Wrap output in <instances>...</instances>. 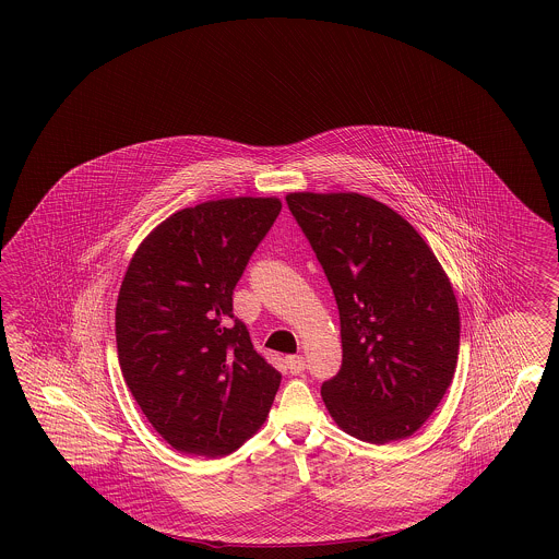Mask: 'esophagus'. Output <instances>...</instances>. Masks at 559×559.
Wrapping results in <instances>:
<instances>
[{
  "label": "esophagus",
  "instance_id": "esophagus-1",
  "mask_svg": "<svg viewBox=\"0 0 559 559\" xmlns=\"http://www.w3.org/2000/svg\"><path fill=\"white\" fill-rule=\"evenodd\" d=\"M285 365H287V371L290 374H299L305 371V358L304 356H287L285 358Z\"/></svg>",
  "mask_w": 559,
  "mask_h": 559
}]
</instances>
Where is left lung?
Instances as JSON below:
<instances>
[{
  "label": "left lung",
  "mask_w": 559,
  "mask_h": 559,
  "mask_svg": "<svg viewBox=\"0 0 559 559\" xmlns=\"http://www.w3.org/2000/svg\"><path fill=\"white\" fill-rule=\"evenodd\" d=\"M287 204L338 305L342 367L323 383V404L356 439L412 437L457 367L461 322L447 272L423 236L371 197L290 192Z\"/></svg>",
  "instance_id": "8db88e82"
}]
</instances>
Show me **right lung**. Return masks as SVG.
Instances as JSON below:
<instances>
[{
	"label": "right lung",
	"instance_id": "obj_1",
	"mask_svg": "<svg viewBox=\"0 0 559 559\" xmlns=\"http://www.w3.org/2000/svg\"><path fill=\"white\" fill-rule=\"evenodd\" d=\"M276 197L176 211L145 237L117 301L120 371L176 451L223 457L271 412L281 372L234 318V288L278 217Z\"/></svg>",
	"mask_w": 559,
	"mask_h": 559
}]
</instances>
